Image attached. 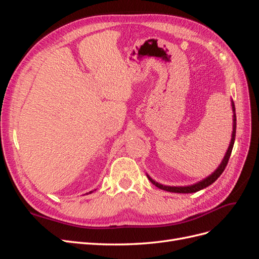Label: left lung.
<instances>
[{"instance_id": "obj_1", "label": "left lung", "mask_w": 259, "mask_h": 259, "mask_svg": "<svg viewBox=\"0 0 259 259\" xmlns=\"http://www.w3.org/2000/svg\"><path fill=\"white\" fill-rule=\"evenodd\" d=\"M231 106H232V111H233V131H232V136H231V142H230V145L228 147V150H227L224 159L221 163V165H219L217 167V169L214 171L213 174L209 175L208 177L204 178L203 180H201V182L194 184V185H191V186H185V187H170V186H163L159 183L154 182V180L149 176V180L150 182L156 186L158 188H160V189L162 190H165V191H169V192H175V193H192V192H197V191H200L202 189H204V188L208 187L209 185L213 184L215 180L221 176L223 174V171L225 170L227 164H228V161H229V158H230V154H231V151H232V148H233V144H234V139H236V128H237V117H236V108H234V104L233 101L231 100Z\"/></svg>"}]
</instances>
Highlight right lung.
I'll return each instance as SVG.
<instances>
[{"label":"right lung","instance_id":"add662e5","mask_svg":"<svg viewBox=\"0 0 259 259\" xmlns=\"http://www.w3.org/2000/svg\"><path fill=\"white\" fill-rule=\"evenodd\" d=\"M92 192H93V191H91V192H90V193H92Z\"/></svg>","mask_w":259,"mask_h":259}]
</instances>
